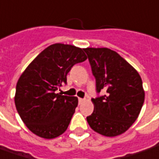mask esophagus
Wrapping results in <instances>:
<instances>
[{
    "label": "esophagus",
    "mask_w": 159,
    "mask_h": 159,
    "mask_svg": "<svg viewBox=\"0 0 159 159\" xmlns=\"http://www.w3.org/2000/svg\"><path fill=\"white\" fill-rule=\"evenodd\" d=\"M78 101H79V104H82L83 102L84 101V98H78Z\"/></svg>",
    "instance_id": "34e87169"
}]
</instances>
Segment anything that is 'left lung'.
<instances>
[{
	"label": "left lung",
	"instance_id": "8db88e82",
	"mask_svg": "<svg viewBox=\"0 0 159 159\" xmlns=\"http://www.w3.org/2000/svg\"><path fill=\"white\" fill-rule=\"evenodd\" d=\"M87 53L97 91L104 96L92 98L94 111L87 117L90 127L105 136L125 133L139 116L144 90L139 73L119 53L109 48H84Z\"/></svg>",
	"mask_w": 159,
	"mask_h": 159
}]
</instances>
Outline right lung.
I'll list each match as a JSON object with an SVG mask.
<instances>
[{"label":"right lung","instance_id":"1","mask_svg":"<svg viewBox=\"0 0 159 159\" xmlns=\"http://www.w3.org/2000/svg\"><path fill=\"white\" fill-rule=\"evenodd\" d=\"M86 59L84 49L80 47L52 44L20 75L15 105L23 122L33 134L52 139L67 130L78 98L55 93V90L67 83V75L75 64Z\"/></svg>","mask_w":159,"mask_h":159}]
</instances>
